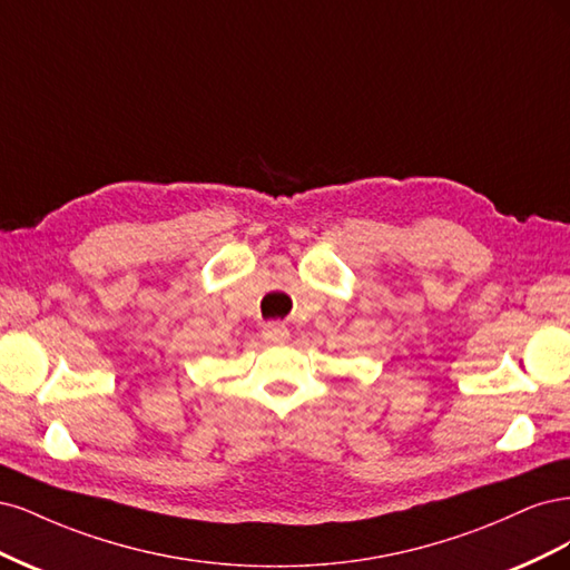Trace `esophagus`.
Returning a JSON list of instances; mask_svg holds the SVG:
<instances>
[{"mask_svg": "<svg viewBox=\"0 0 570 570\" xmlns=\"http://www.w3.org/2000/svg\"><path fill=\"white\" fill-rule=\"evenodd\" d=\"M263 341L265 343H284L288 338V328L284 324H265L263 326Z\"/></svg>", "mask_w": 570, "mask_h": 570, "instance_id": "1", "label": "esophagus"}]
</instances>
